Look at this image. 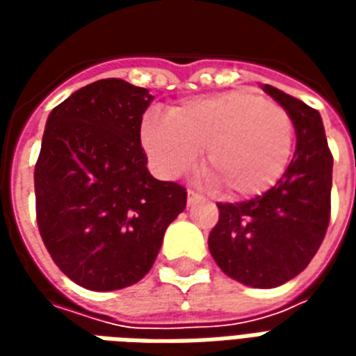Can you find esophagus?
<instances>
[{"mask_svg": "<svg viewBox=\"0 0 356 356\" xmlns=\"http://www.w3.org/2000/svg\"><path fill=\"white\" fill-rule=\"evenodd\" d=\"M186 194H188V200H186V202H188V206H191L193 202H196L198 198H200V196H198V193H194V191H188Z\"/></svg>", "mask_w": 356, "mask_h": 356, "instance_id": "34e87169", "label": "esophagus"}]
</instances>
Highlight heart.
Segmentation results:
<instances>
[{"instance_id":"heart-1","label":"heart","mask_w":356,"mask_h":356,"mask_svg":"<svg viewBox=\"0 0 356 356\" xmlns=\"http://www.w3.org/2000/svg\"><path fill=\"white\" fill-rule=\"evenodd\" d=\"M140 140L154 170L177 179L198 163L221 194L250 198L275 186L290 165L296 127L275 102L252 91L198 97L173 106L168 118L148 114Z\"/></svg>"}]
</instances>
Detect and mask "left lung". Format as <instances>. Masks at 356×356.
<instances>
[{
  "mask_svg": "<svg viewBox=\"0 0 356 356\" xmlns=\"http://www.w3.org/2000/svg\"><path fill=\"white\" fill-rule=\"evenodd\" d=\"M293 120L296 152L273 188L252 200L217 204L208 238L225 275L252 288H276L298 276L318 252L330 223L334 158L318 110L263 86Z\"/></svg>",
  "mask_w": 356,
  "mask_h": 356,
  "instance_id": "8db88e82",
  "label": "left lung"
}]
</instances>
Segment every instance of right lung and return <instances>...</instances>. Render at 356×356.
Wrapping results in <instances>:
<instances>
[{"label": "right lung", "mask_w": 356, "mask_h": 356, "mask_svg": "<svg viewBox=\"0 0 356 356\" xmlns=\"http://www.w3.org/2000/svg\"><path fill=\"white\" fill-rule=\"evenodd\" d=\"M150 102L148 89L108 78L78 89L47 118L35 219L53 261L81 288L139 282L186 206L185 186L147 170L140 122Z\"/></svg>", "instance_id": "add662e5"}]
</instances>
